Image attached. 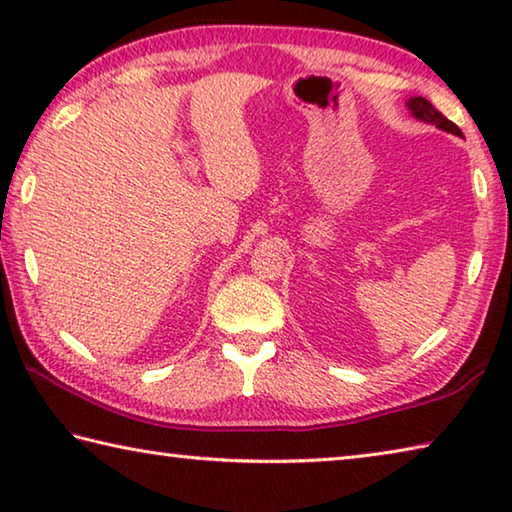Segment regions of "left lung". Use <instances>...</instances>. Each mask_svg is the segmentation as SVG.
Listing matches in <instances>:
<instances>
[{"label": "left lung", "mask_w": 512, "mask_h": 512, "mask_svg": "<svg viewBox=\"0 0 512 512\" xmlns=\"http://www.w3.org/2000/svg\"><path fill=\"white\" fill-rule=\"evenodd\" d=\"M406 106H409V110H411V115L415 117V119H420V121H427V124H433L436 128H440V131H447V133H452V135H458V137H463V133H461V128H458L454 121H449L443 112H438L436 108L431 106V103L424 99V97H411L409 101H406Z\"/></svg>", "instance_id": "obj_1"}]
</instances>
